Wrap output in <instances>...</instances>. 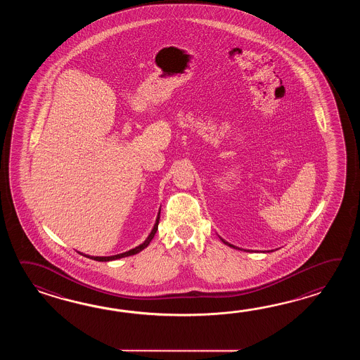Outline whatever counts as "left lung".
<instances>
[{
  "label": "left lung",
  "instance_id": "left-lung-1",
  "mask_svg": "<svg viewBox=\"0 0 360 360\" xmlns=\"http://www.w3.org/2000/svg\"><path fill=\"white\" fill-rule=\"evenodd\" d=\"M220 239H221L222 242L225 243L226 245H229V247H233V248H236V250H242V248H239V247H236V245H230L229 242H226L225 239H222L221 237H220ZM243 251H247V252H250V250H243ZM268 252H273V250L271 251H268Z\"/></svg>",
  "mask_w": 360,
  "mask_h": 360
}]
</instances>
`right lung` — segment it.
<instances>
[{
  "label": "right lung",
  "mask_w": 360,
  "mask_h": 360,
  "mask_svg": "<svg viewBox=\"0 0 360 360\" xmlns=\"http://www.w3.org/2000/svg\"><path fill=\"white\" fill-rule=\"evenodd\" d=\"M160 214H161V210L158 211V214H157V219H155V224H154L153 229L150 231V234L148 236L146 240L141 243V245H139L138 247H135V248H132L130 251H126V252L118 253V255H113V256H90V255H84V253H81V255H84L86 257H89V259H92V260L95 261H113L118 260V259H122V257H127V256H132V255H136V253L140 252V251H143L144 248H146L149 243L152 242V239H153L154 236H155V233H157V229H158V224H160Z\"/></svg>",
  "instance_id": "add662e5"
}]
</instances>
